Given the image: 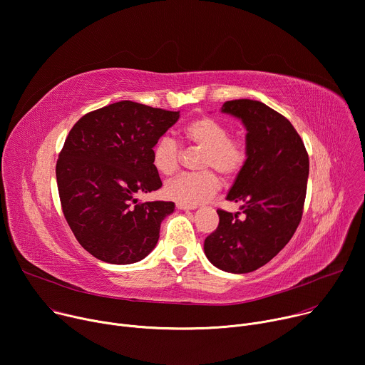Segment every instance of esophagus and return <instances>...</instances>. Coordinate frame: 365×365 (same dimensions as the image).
I'll use <instances>...</instances> for the list:
<instances>
[{"label":"esophagus","mask_w":365,"mask_h":365,"mask_svg":"<svg viewBox=\"0 0 365 365\" xmlns=\"http://www.w3.org/2000/svg\"><path fill=\"white\" fill-rule=\"evenodd\" d=\"M177 209L178 210H194V206H187L182 203H177Z\"/></svg>","instance_id":"esophagus-1"}]
</instances>
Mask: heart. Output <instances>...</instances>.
<instances>
[{
  "instance_id": "heart-1",
  "label": "heart",
  "mask_w": 365,
  "mask_h": 365,
  "mask_svg": "<svg viewBox=\"0 0 365 365\" xmlns=\"http://www.w3.org/2000/svg\"><path fill=\"white\" fill-rule=\"evenodd\" d=\"M230 130L223 121L203 115L191 120L184 128V138L191 145L203 149L198 174H182L164 187L165 195L177 203L197 206L213 197L219 187V177L235 178L247 164V143L229 138ZM181 149L171 136H160L152 148V162L162 175H173L180 167Z\"/></svg>"
}]
</instances>
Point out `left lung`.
<instances>
[{"label":"left lung","mask_w":365,"mask_h":365,"mask_svg":"<svg viewBox=\"0 0 365 365\" xmlns=\"http://www.w3.org/2000/svg\"><path fill=\"white\" fill-rule=\"evenodd\" d=\"M222 113L247 129V164L226 200L240 203L232 215L217 210L219 226L205 240L207 259L222 271L258 269L284 248L303 215L309 156L290 121L255 100L226 101Z\"/></svg>","instance_id":"left-lung-1"}]
</instances>
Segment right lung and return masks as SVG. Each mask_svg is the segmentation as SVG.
Masks as SVG:
<instances>
[{
  "instance_id": "1",
  "label": "right lung",
  "mask_w": 365,
  "mask_h": 365,
  "mask_svg": "<svg viewBox=\"0 0 365 365\" xmlns=\"http://www.w3.org/2000/svg\"><path fill=\"white\" fill-rule=\"evenodd\" d=\"M180 111L118 101L81 117L56 164L65 219L76 240L100 261L128 265L158 244L173 201L139 203L136 194L162 187L152 148Z\"/></svg>"
}]
</instances>
